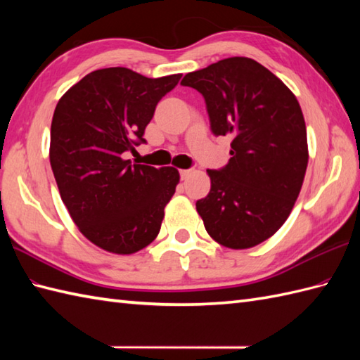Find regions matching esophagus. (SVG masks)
<instances>
[{
	"label": "esophagus",
	"instance_id": "obj_1",
	"mask_svg": "<svg viewBox=\"0 0 360 360\" xmlns=\"http://www.w3.org/2000/svg\"><path fill=\"white\" fill-rule=\"evenodd\" d=\"M179 173H181V178L182 179H187L188 176H190V173H192V170H179Z\"/></svg>",
	"mask_w": 360,
	"mask_h": 360
}]
</instances>
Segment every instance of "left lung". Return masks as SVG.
Here are the masks:
<instances>
[{"mask_svg":"<svg viewBox=\"0 0 360 360\" xmlns=\"http://www.w3.org/2000/svg\"><path fill=\"white\" fill-rule=\"evenodd\" d=\"M181 85L202 94L215 136H231V159L207 170L209 195L196 210L213 240L249 249L285 224L308 167L303 112L294 93L248 57L188 72Z\"/></svg>","mask_w":360,"mask_h":360,"instance_id":"1","label":"left lung"}]
</instances>
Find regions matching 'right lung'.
Returning a JSON list of instances; mask_svg holds the SVG:
<instances>
[{
  "label": "right lung",
  "mask_w": 360,
  "mask_h": 360,
  "mask_svg": "<svg viewBox=\"0 0 360 360\" xmlns=\"http://www.w3.org/2000/svg\"><path fill=\"white\" fill-rule=\"evenodd\" d=\"M181 77L105 68L68 89L53 111L49 160L60 196L79 231L111 254H134L156 238L179 184L174 167L131 164L124 153L145 142L158 102Z\"/></svg>",
  "instance_id": "right-lung-1"
}]
</instances>
